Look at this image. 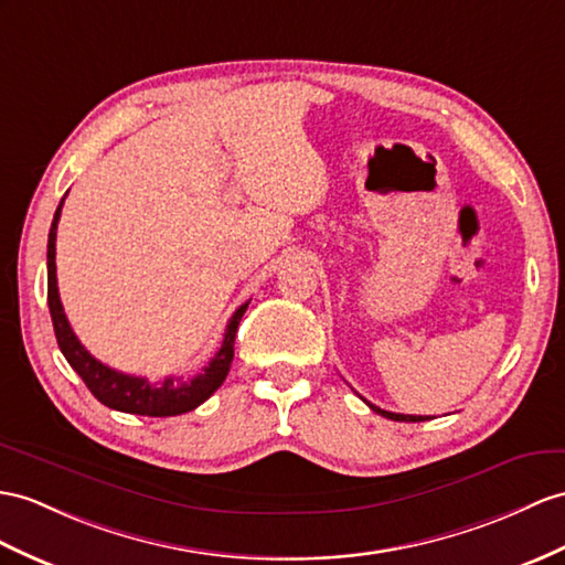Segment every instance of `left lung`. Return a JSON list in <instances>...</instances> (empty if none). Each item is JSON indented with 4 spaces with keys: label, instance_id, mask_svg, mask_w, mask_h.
Here are the masks:
<instances>
[{
    "label": "left lung",
    "instance_id": "left-lung-1",
    "mask_svg": "<svg viewBox=\"0 0 565 565\" xmlns=\"http://www.w3.org/2000/svg\"><path fill=\"white\" fill-rule=\"evenodd\" d=\"M371 409L376 412V415H381V417H386V419H393V422H424V419H429V417H417V415H395V412H388V409H381V407H376V405H371L369 401H364Z\"/></svg>",
    "mask_w": 565,
    "mask_h": 565
}]
</instances>
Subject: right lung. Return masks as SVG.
<instances>
[{
    "label": "right lung",
    "instance_id": "obj_1",
    "mask_svg": "<svg viewBox=\"0 0 565 565\" xmlns=\"http://www.w3.org/2000/svg\"><path fill=\"white\" fill-rule=\"evenodd\" d=\"M64 199L60 201L57 211H54V220L47 237V307L52 316L54 335H57V345L66 362L72 364L76 374L84 379L88 391L98 397V401L107 407L129 412V415H143V417H177L184 412L196 409L201 403L223 386L227 379V371L235 356V335L242 316L249 307V301L242 305L225 328L223 345L215 352L213 360L201 369V374L194 379L184 381L182 376H168L162 383H150L148 379L121 374V371L109 369L100 360L81 345V340L74 335L72 326L66 321L64 307L60 301V287H57V264H54V242H57V223L62 215Z\"/></svg>",
    "mask_w": 565,
    "mask_h": 565
}]
</instances>
